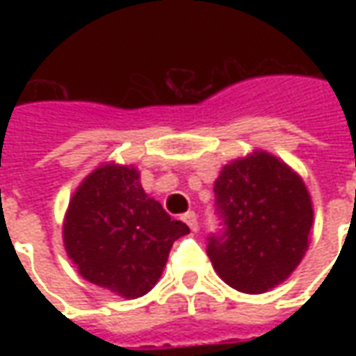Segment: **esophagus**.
Here are the masks:
<instances>
[{"label":"esophagus","mask_w":356,"mask_h":356,"mask_svg":"<svg viewBox=\"0 0 356 356\" xmlns=\"http://www.w3.org/2000/svg\"><path fill=\"white\" fill-rule=\"evenodd\" d=\"M183 221L191 227V231L193 232L198 231V219H196V213H194V211H186L185 216H183Z\"/></svg>","instance_id":"esophagus-1"}]
</instances>
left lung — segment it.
Instances as JSON below:
<instances>
[{
    "mask_svg": "<svg viewBox=\"0 0 356 356\" xmlns=\"http://www.w3.org/2000/svg\"><path fill=\"white\" fill-rule=\"evenodd\" d=\"M221 231L208 238L217 275L242 293H263L296 270L313 227V202L303 179L276 156L227 163L216 185Z\"/></svg>",
    "mask_w": 356,
    "mask_h": 356,
    "instance_id": "8db88e82",
    "label": "left lung"
}]
</instances>
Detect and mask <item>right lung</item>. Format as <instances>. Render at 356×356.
Masks as SVG:
<instances>
[{
    "label": "right lung",
    "instance_id": "add662e5",
    "mask_svg": "<svg viewBox=\"0 0 356 356\" xmlns=\"http://www.w3.org/2000/svg\"><path fill=\"white\" fill-rule=\"evenodd\" d=\"M139 177L133 165H99L74 193L63 225L80 275L125 299L154 288L173 242L191 232L143 191Z\"/></svg>",
    "mask_w": 356,
    "mask_h": 356
}]
</instances>
